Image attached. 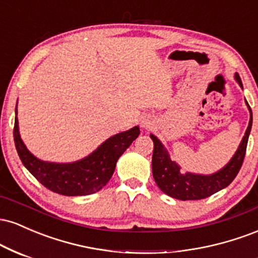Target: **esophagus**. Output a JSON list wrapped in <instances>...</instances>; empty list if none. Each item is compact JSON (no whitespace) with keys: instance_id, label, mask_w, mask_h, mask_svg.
Masks as SVG:
<instances>
[{"instance_id":"esophagus-1","label":"esophagus","mask_w":258,"mask_h":258,"mask_svg":"<svg viewBox=\"0 0 258 258\" xmlns=\"http://www.w3.org/2000/svg\"><path fill=\"white\" fill-rule=\"evenodd\" d=\"M142 126L144 127V128H150V126H152V122H150L148 119H144L142 121Z\"/></svg>"}]
</instances>
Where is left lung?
I'll return each mask as SVG.
<instances>
[{"mask_svg":"<svg viewBox=\"0 0 258 258\" xmlns=\"http://www.w3.org/2000/svg\"><path fill=\"white\" fill-rule=\"evenodd\" d=\"M234 78L242 88L241 80L238 74H235ZM245 103L250 111V121H248L246 132L229 162L215 173L200 174L182 171L179 165L171 160L170 154L164 144L160 142V139L156 136L150 135V138L154 142L152 159L153 177L162 193L178 200H200L211 197L212 194L222 190L233 182L244 161L248 136L252 127V111L246 99H245Z\"/></svg>","mask_w":258,"mask_h":258,"instance_id":"left-lung-1","label":"left lung"}]
</instances>
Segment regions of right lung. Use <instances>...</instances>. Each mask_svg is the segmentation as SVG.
Returning a JSON list of instances; mask_svg holds the SVG:
<instances>
[{
  "label": "right lung",
  "mask_w": 258,
  "mask_h": 258,
  "mask_svg": "<svg viewBox=\"0 0 258 258\" xmlns=\"http://www.w3.org/2000/svg\"><path fill=\"white\" fill-rule=\"evenodd\" d=\"M18 104V102H17ZM16 108L14 143L23 165L41 184L54 193L80 197L97 193L111 178L117 160L138 137L139 127L111 136L86 158L74 162L43 161L29 152L22 141Z\"/></svg>",
  "instance_id": "add662e5"
}]
</instances>
